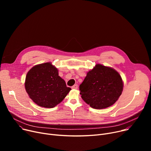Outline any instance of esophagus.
Returning a JSON list of instances; mask_svg holds the SVG:
<instances>
[{
	"instance_id": "obj_1",
	"label": "esophagus",
	"mask_w": 151,
	"mask_h": 151,
	"mask_svg": "<svg viewBox=\"0 0 151 151\" xmlns=\"http://www.w3.org/2000/svg\"><path fill=\"white\" fill-rule=\"evenodd\" d=\"M71 88L72 89H77L78 88V84H74L72 87H71Z\"/></svg>"
}]
</instances>
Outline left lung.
<instances>
[{
    "mask_svg": "<svg viewBox=\"0 0 151 151\" xmlns=\"http://www.w3.org/2000/svg\"><path fill=\"white\" fill-rule=\"evenodd\" d=\"M81 98L94 109L113 105L123 91L121 75L114 69L97 64L89 71L80 86Z\"/></svg>",
    "mask_w": 151,
    "mask_h": 151,
    "instance_id": "1",
    "label": "left lung"
}]
</instances>
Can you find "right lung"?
Listing matches in <instances>:
<instances>
[{
	"mask_svg": "<svg viewBox=\"0 0 151 151\" xmlns=\"http://www.w3.org/2000/svg\"><path fill=\"white\" fill-rule=\"evenodd\" d=\"M25 89L37 105L48 108L60 104L71 90L50 62L35 65L28 71Z\"/></svg>",
	"mask_w": 151,
	"mask_h": 151,
	"instance_id": "obj_1",
	"label": "right lung"
}]
</instances>
